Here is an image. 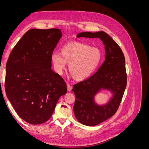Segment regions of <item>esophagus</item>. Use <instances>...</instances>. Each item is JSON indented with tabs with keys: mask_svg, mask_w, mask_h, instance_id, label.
Returning a JSON list of instances; mask_svg holds the SVG:
<instances>
[{
	"mask_svg": "<svg viewBox=\"0 0 149 149\" xmlns=\"http://www.w3.org/2000/svg\"><path fill=\"white\" fill-rule=\"evenodd\" d=\"M67 89L68 91H71V89H72V87L69 84H67Z\"/></svg>",
	"mask_w": 149,
	"mask_h": 149,
	"instance_id": "34e87169",
	"label": "esophagus"
}]
</instances>
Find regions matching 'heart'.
Masks as SVG:
<instances>
[{"mask_svg": "<svg viewBox=\"0 0 149 149\" xmlns=\"http://www.w3.org/2000/svg\"><path fill=\"white\" fill-rule=\"evenodd\" d=\"M99 48L89 45L72 42L65 44L61 52H54L51 61L56 73L61 74L69 65L68 71L74 80L81 81L90 77L96 71L102 60Z\"/></svg>", "mask_w": 149, "mask_h": 149, "instance_id": "heart-1", "label": "heart"}]
</instances>
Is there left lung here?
Masks as SVG:
<instances>
[{
	"mask_svg": "<svg viewBox=\"0 0 149 149\" xmlns=\"http://www.w3.org/2000/svg\"><path fill=\"white\" fill-rule=\"evenodd\" d=\"M77 38H97L104 45L105 60L91 77L73 85L75 94L73 111L81 124L94 126L114 116L118 111L127 85L125 57L117 43L104 31L81 32ZM102 89L112 93V97L105 105H99L94 97Z\"/></svg>",
	"mask_w": 149,
	"mask_h": 149,
	"instance_id": "obj_1",
	"label": "left lung"
}]
</instances>
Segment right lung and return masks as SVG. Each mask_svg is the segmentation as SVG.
I'll list each match as a JSON object with an SVG mask.
<instances>
[{"mask_svg": "<svg viewBox=\"0 0 149 149\" xmlns=\"http://www.w3.org/2000/svg\"><path fill=\"white\" fill-rule=\"evenodd\" d=\"M61 37L60 29L29 30L7 60V97L20 118L30 124L47 122L67 92L63 79L51 68V56Z\"/></svg>", "mask_w": 149, "mask_h": 149, "instance_id": "add662e5", "label": "right lung"}]
</instances>
